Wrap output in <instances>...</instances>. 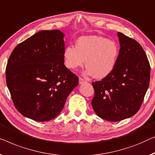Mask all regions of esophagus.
<instances>
[{"label": "esophagus", "instance_id": "obj_1", "mask_svg": "<svg viewBox=\"0 0 155 155\" xmlns=\"http://www.w3.org/2000/svg\"><path fill=\"white\" fill-rule=\"evenodd\" d=\"M86 82V81L84 79V78H81V77H79V84H83V83H85Z\"/></svg>", "mask_w": 155, "mask_h": 155}]
</instances>
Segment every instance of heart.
<instances>
[{"label":"heart","instance_id":"heart-1","mask_svg":"<svg viewBox=\"0 0 155 155\" xmlns=\"http://www.w3.org/2000/svg\"><path fill=\"white\" fill-rule=\"evenodd\" d=\"M119 46L115 41L97 36H82L75 47L68 45L64 51V64L75 69L84 64L86 74L102 78L112 72L119 56Z\"/></svg>","mask_w":155,"mask_h":155}]
</instances>
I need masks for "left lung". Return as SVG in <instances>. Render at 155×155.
<instances>
[{
    "label": "left lung",
    "instance_id": "8db88e82",
    "mask_svg": "<svg viewBox=\"0 0 155 155\" xmlns=\"http://www.w3.org/2000/svg\"><path fill=\"white\" fill-rule=\"evenodd\" d=\"M120 51L112 72L92 82L91 104L97 116L119 121L136 114L150 84V65L140 43L118 32Z\"/></svg>",
    "mask_w": 155,
    "mask_h": 155
}]
</instances>
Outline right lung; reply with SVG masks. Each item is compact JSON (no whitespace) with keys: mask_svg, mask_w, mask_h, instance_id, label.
I'll return each instance as SVG.
<instances>
[{"mask_svg":"<svg viewBox=\"0 0 155 155\" xmlns=\"http://www.w3.org/2000/svg\"><path fill=\"white\" fill-rule=\"evenodd\" d=\"M64 34L41 31L17 45L6 66V83L14 105L37 121L56 117L78 84L64 64Z\"/></svg>","mask_w":155,"mask_h":155,"instance_id":"add662e5","label":"right lung"}]
</instances>
